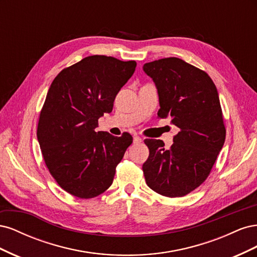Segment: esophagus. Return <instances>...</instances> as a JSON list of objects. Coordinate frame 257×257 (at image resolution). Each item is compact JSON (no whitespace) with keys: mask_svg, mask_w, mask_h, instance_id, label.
Listing matches in <instances>:
<instances>
[{"mask_svg":"<svg viewBox=\"0 0 257 257\" xmlns=\"http://www.w3.org/2000/svg\"><path fill=\"white\" fill-rule=\"evenodd\" d=\"M133 142H134V144H141L143 142V139L141 137H138V136H134Z\"/></svg>","mask_w":257,"mask_h":257,"instance_id":"1","label":"esophagus"}]
</instances>
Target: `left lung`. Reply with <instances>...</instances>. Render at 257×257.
Listing matches in <instances>:
<instances>
[{
  "mask_svg": "<svg viewBox=\"0 0 257 257\" xmlns=\"http://www.w3.org/2000/svg\"><path fill=\"white\" fill-rule=\"evenodd\" d=\"M143 69L158 90V115L178 127L169 149L160 139L145 141L150 151L143 165L146 182L163 196L181 197L206 180L223 148L219 93L207 73L181 59H160Z\"/></svg>",
  "mask_w": 257,
  "mask_h": 257,
  "instance_id": "left-lung-1",
  "label": "left lung"
}]
</instances>
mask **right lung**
<instances>
[{"mask_svg":"<svg viewBox=\"0 0 257 257\" xmlns=\"http://www.w3.org/2000/svg\"><path fill=\"white\" fill-rule=\"evenodd\" d=\"M135 61L91 56L61 71L46 96L37 141L51 176L67 193L93 198L112 184L133 137L94 131L136 68Z\"/></svg>","mask_w":257,"mask_h":257,"instance_id":"add662e5","label":"right lung"}]
</instances>
